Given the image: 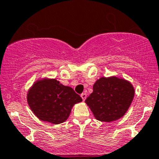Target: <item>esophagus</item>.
Returning <instances> with one entry per match:
<instances>
[{
    "label": "esophagus",
    "instance_id": "obj_1",
    "mask_svg": "<svg viewBox=\"0 0 159 159\" xmlns=\"http://www.w3.org/2000/svg\"><path fill=\"white\" fill-rule=\"evenodd\" d=\"M81 98H82V100L84 101L86 99V98H87V94H86V93H82V94H81Z\"/></svg>",
    "mask_w": 159,
    "mask_h": 159
}]
</instances>
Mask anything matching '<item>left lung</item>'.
Wrapping results in <instances>:
<instances>
[{
	"instance_id": "left-lung-1",
	"label": "left lung",
	"mask_w": 159,
	"mask_h": 159,
	"mask_svg": "<svg viewBox=\"0 0 159 159\" xmlns=\"http://www.w3.org/2000/svg\"><path fill=\"white\" fill-rule=\"evenodd\" d=\"M134 95V89L129 81L117 77L101 78L94 83L85 103L96 119L110 122L124 116Z\"/></svg>"
}]
</instances>
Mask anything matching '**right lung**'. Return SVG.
<instances>
[{
	"instance_id": "right-lung-1",
	"label": "right lung",
	"mask_w": 159,
	"mask_h": 159,
	"mask_svg": "<svg viewBox=\"0 0 159 159\" xmlns=\"http://www.w3.org/2000/svg\"><path fill=\"white\" fill-rule=\"evenodd\" d=\"M27 100L40 120L57 125L68 119L72 107L82 98L71 88L63 85L56 79L44 78L32 85Z\"/></svg>"
}]
</instances>
